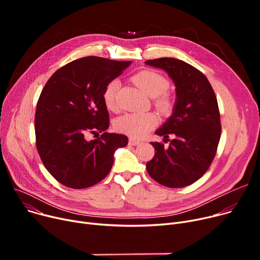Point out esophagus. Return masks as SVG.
<instances>
[{
    "label": "esophagus",
    "mask_w": 260,
    "mask_h": 260,
    "mask_svg": "<svg viewBox=\"0 0 260 260\" xmlns=\"http://www.w3.org/2000/svg\"><path fill=\"white\" fill-rule=\"evenodd\" d=\"M141 142L139 141V140H137V139H134V138H129V140H128V144H131V145H134V146H136V145H139Z\"/></svg>",
    "instance_id": "1"
}]
</instances>
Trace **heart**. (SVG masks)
Here are the masks:
<instances>
[{
    "mask_svg": "<svg viewBox=\"0 0 260 260\" xmlns=\"http://www.w3.org/2000/svg\"><path fill=\"white\" fill-rule=\"evenodd\" d=\"M133 81L149 97H156V105L163 112L172 108V100L166 92L170 82L161 74L145 70L136 74ZM119 88L118 80L114 79L106 85L103 91V100L108 109H116V98ZM158 123V117L154 113H133L121 116L116 121V129L132 138H142Z\"/></svg>",
    "mask_w": 260,
    "mask_h": 260,
    "instance_id": "obj_1",
    "label": "heart"
}]
</instances>
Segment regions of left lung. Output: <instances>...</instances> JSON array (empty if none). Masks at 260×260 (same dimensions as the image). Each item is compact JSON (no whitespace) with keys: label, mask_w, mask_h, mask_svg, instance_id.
<instances>
[{"label":"left lung","mask_w":260,"mask_h":260,"mask_svg":"<svg viewBox=\"0 0 260 260\" xmlns=\"http://www.w3.org/2000/svg\"><path fill=\"white\" fill-rule=\"evenodd\" d=\"M166 71L176 86L173 114L156 134L170 140L169 147L152 142L155 156L146 163L148 175L168 187H183L208 171L220 140L221 123L217 98L208 78L194 66L175 58L145 61Z\"/></svg>","instance_id":"8db88e82"}]
</instances>
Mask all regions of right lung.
<instances>
[{"instance_id":"right-lung-1","label":"right lung","mask_w":260,"mask_h":260,"mask_svg":"<svg viewBox=\"0 0 260 260\" xmlns=\"http://www.w3.org/2000/svg\"><path fill=\"white\" fill-rule=\"evenodd\" d=\"M131 63L81 58L59 68L41 92L35 116L37 149L63 185L81 189L100 182L113 167L116 149L127 145L126 136L105 132L109 115L103 91ZM89 132H102V138L88 142Z\"/></svg>"}]
</instances>
